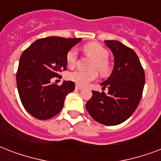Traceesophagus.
<instances>
[{
	"label": "esophagus",
	"instance_id": "esophagus-1",
	"mask_svg": "<svg viewBox=\"0 0 161 161\" xmlns=\"http://www.w3.org/2000/svg\"><path fill=\"white\" fill-rule=\"evenodd\" d=\"M75 89H77V90H82V89H83V86H80V85H76V86H75Z\"/></svg>",
	"mask_w": 161,
	"mask_h": 161
}]
</instances>
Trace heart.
Listing matches in <instances>:
<instances>
[{"mask_svg": "<svg viewBox=\"0 0 161 161\" xmlns=\"http://www.w3.org/2000/svg\"><path fill=\"white\" fill-rule=\"evenodd\" d=\"M85 52L95 58L92 65V69H97L102 74H106L109 70V64L108 62V52L103 48V46L97 43H91L84 47ZM78 52L75 48H71L67 53L66 62L68 66L73 67L77 62ZM97 78V73L92 71H84L81 69H76L70 72L69 74V79L75 82L77 85L86 86L92 80Z\"/></svg>", "mask_w": 161, "mask_h": 161, "instance_id": "heart-1", "label": "heart"}]
</instances>
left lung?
Returning a JSON list of instances; mask_svg holds the SVG:
<instances>
[{"label": "left lung", "instance_id": "obj_1", "mask_svg": "<svg viewBox=\"0 0 161 161\" xmlns=\"http://www.w3.org/2000/svg\"><path fill=\"white\" fill-rule=\"evenodd\" d=\"M105 43L114 56L113 72L101 84L103 90L108 88V93L92 91L86 108L94 120L113 126L123 123L136 110L143 94L145 75L132 48L115 40H106Z\"/></svg>", "mask_w": 161, "mask_h": 161}]
</instances>
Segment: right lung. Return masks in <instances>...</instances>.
Wrapping results in <instances>:
<instances>
[{"instance_id": "1", "label": "right lung", "mask_w": 161, "mask_h": 161, "mask_svg": "<svg viewBox=\"0 0 161 161\" xmlns=\"http://www.w3.org/2000/svg\"><path fill=\"white\" fill-rule=\"evenodd\" d=\"M80 40L60 37L40 38L22 53L17 72V90L22 106L37 119L47 120L57 115L67 95L75 90L73 81L58 86L51 83V79L66 70L67 53Z\"/></svg>"}]
</instances>
